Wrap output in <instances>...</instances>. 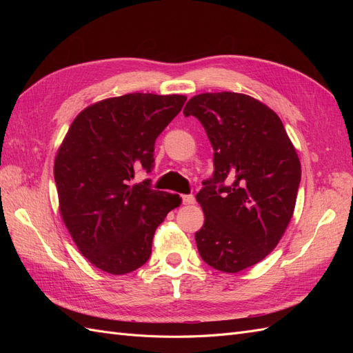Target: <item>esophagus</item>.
Wrapping results in <instances>:
<instances>
[{
	"label": "esophagus",
	"instance_id": "34e87169",
	"mask_svg": "<svg viewBox=\"0 0 353 353\" xmlns=\"http://www.w3.org/2000/svg\"><path fill=\"white\" fill-rule=\"evenodd\" d=\"M181 199H183L184 205H193V203L196 201L193 194H183V196H181Z\"/></svg>",
	"mask_w": 353,
	"mask_h": 353
}]
</instances>
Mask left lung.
Segmentation results:
<instances>
[{"instance_id": "left-lung-1", "label": "left lung", "mask_w": 353, "mask_h": 353, "mask_svg": "<svg viewBox=\"0 0 353 353\" xmlns=\"http://www.w3.org/2000/svg\"><path fill=\"white\" fill-rule=\"evenodd\" d=\"M184 116L197 117L215 152V172L196 196L205 213L197 250L212 268L243 271L281 240L294 212L301 162L280 117L250 95L199 94Z\"/></svg>"}]
</instances>
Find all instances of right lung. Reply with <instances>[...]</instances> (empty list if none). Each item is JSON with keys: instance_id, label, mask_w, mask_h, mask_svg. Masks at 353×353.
I'll use <instances>...</instances> for the list:
<instances>
[{"instance_id": "obj_1", "label": "right lung", "mask_w": 353, "mask_h": 353, "mask_svg": "<svg viewBox=\"0 0 353 353\" xmlns=\"http://www.w3.org/2000/svg\"><path fill=\"white\" fill-rule=\"evenodd\" d=\"M185 95L125 94L83 109L54 162L60 215L79 252L99 270L123 275L152 254L156 228L181 205L178 194L135 170L153 168L156 138L181 112Z\"/></svg>"}]
</instances>
